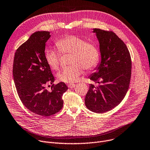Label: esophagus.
Here are the masks:
<instances>
[{"label":"esophagus","instance_id":"esophagus-1","mask_svg":"<svg viewBox=\"0 0 150 150\" xmlns=\"http://www.w3.org/2000/svg\"><path fill=\"white\" fill-rule=\"evenodd\" d=\"M75 86H76V84H72V83H71V84H69V85H68V86H69V88H74L75 87Z\"/></svg>","mask_w":150,"mask_h":150}]
</instances>
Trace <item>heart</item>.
Wrapping results in <instances>:
<instances>
[{"mask_svg":"<svg viewBox=\"0 0 150 150\" xmlns=\"http://www.w3.org/2000/svg\"><path fill=\"white\" fill-rule=\"evenodd\" d=\"M55 45L61 54L72 55V65L57 75L60 81L66 83L76 82L83 74L84 68L90 71L96 67L99 63L100 55L98 47L83 38L73 35H67L59 39ZM59 53L54 48H49L45 52L48 65L55 71H58L61 66V54Z\"/></svg>","mask_w":150,"mask_h":150,"instance_id":"obj_1","label":"heart"}]
</instances>
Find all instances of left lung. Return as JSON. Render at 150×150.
<instances>
[{"instance_id": "8db88e82", "label": "left lung", "mask_w": 150, "mask_h": 150, "mask_svg": "<svg viewBox=\"0 0 150 150\" xmlns=\"http://www.w3.org/2000/svg\"><path fill=\"white\" fill-rule=\"evenodd\" d=\"M93 33L99 43L101 62L89 76L98 86L90 84L85 104L92 112L103 113L124 98L130 82L132 59L127 46L115 33L97 28Z\"/></svg>"}]
</instances>
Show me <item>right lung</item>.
<instances>
[{"label":"right lung","mask_w":150,"mask_h":150,"mask_svg":"<svg viewBox=\"0 0 150 150\" xmlns=\"http://www.w3.org/2000/svg\"><path fill=\"white\" fill-rule=\"evenodd\" d=\"M48 31H37L16 50L13 74L17 94L30 111L50 116L61 110L63 94L68 89L63 82L54 84V77L45 58ZM51 84L48 91L46 86Z\"/></svg>","instance_id":"1"}]
</instances>
